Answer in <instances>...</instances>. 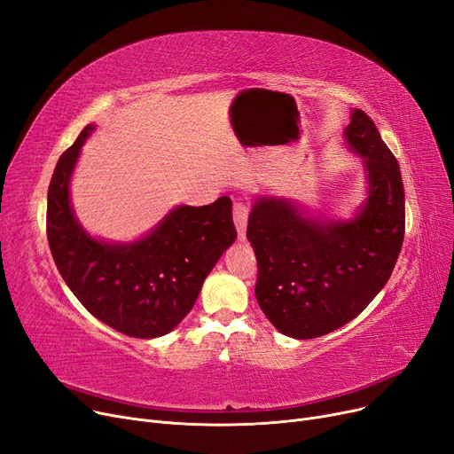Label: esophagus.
Returning a JSON list of instances; mask_svg holds the SVG:
<instances>
[{"label":"esophagus","mask_w":454,"mask_h":454,"mask_svg":"<svg viewBox=\"0 0 454 454\" xmlns=\"http://www.w3.org/2000/svg\"><path fill=\"white\" fill-rule=\"evenodd\" d=\"M233 213V223H235V230L239 233V237L243 239L245 233H247V224H248V215H250V206L243 200H237L233 202L231 207Z\"/></svg>","instance_id":"34e87169"}]
</instances>
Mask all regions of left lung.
Segmentation results:
<instances>
[{"label": "left lung", "mask_w": 454, "mask_h": 454, "mask_svg": "<svg viewBox=\"0 0 454 454\" xmlns=\"http://www.w3.org/2000/svg\"><path fill=\"white\" fill-rule=\"evenodd\" d=\"M348 145L364 158L370 195L349 223L305 219L289 200L259 199L247 237L257 259L255 298L283 335L317 339L361 315L385 287L404 237L399 163L372 121L355 108Z\"/></svg>", "instance_id": "obj_1"}]
</instances>
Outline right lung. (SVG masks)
Segmentation results:
<instances>
[{"instance_id":"right-lung-1","label":"right lung","mask_w":454,"mask_h":454,"mask_svg":"<svg viewBox=\"0 0 454 454\" xmlns=\"http://www.w3.org/2000/svg\"><path fill=\"white\" fill-rule=\"evenodd\" d=\"M91 130L88 125L62 153L47 191L45 230L55 265L95 318L129 337H161L191 311L206 276L235 241L231 200L180 206L132 245L95 241L69 207V176Z\"/></svg>"}]
</instances>
